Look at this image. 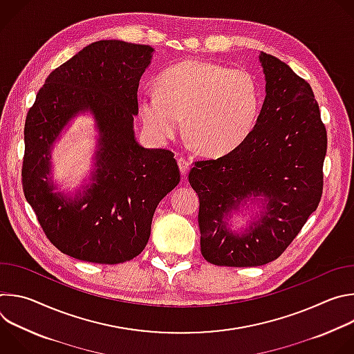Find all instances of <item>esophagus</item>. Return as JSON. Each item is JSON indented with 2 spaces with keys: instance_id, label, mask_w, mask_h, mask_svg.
<instances>
[{
  "instance_id": "1",
  "label": "esophagus",
  "mask_w": 354,
  "mask_h": 354,
  "mask_svg": "<svg viewBox=\"0 0 354 354\" xmlns=\"http://www.w3.org/2000/svg\"><path fill=\"white\" fill-rule=\"evenodd\" d=\"M178 165L180 169L182 175H186L189 172V167H190V161L186 157H179L178 158Z\"/></svg>"
}]
</instances>
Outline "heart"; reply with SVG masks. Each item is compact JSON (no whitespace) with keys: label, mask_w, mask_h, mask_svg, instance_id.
<instances>
[{"label":"heart","mask_w":354,"mask_h":354,"mask_svg":"<svg viewBox=\"0 0 354 354\" xmlns=\"http://www.w3.org/2000/svg\"><path fill=\"white\" fill-rule=\"evenodd\" d=\"M261 109L258 81L243 68L187 60L165 70L158 91L138 99L147 130L158 140L174 137L186 118V131L205 154L236 148L254 129Z\"/></svg>","instance_id":"heart-1"}]
</instances>
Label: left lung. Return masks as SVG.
I'll use <instances>...</instances> for the list:
<instances>
[{"label": "left lung", "instance_id": "8db88e82", "mask_svg": "<svg viewBox=\"0 0 354 354\" xmlns=\"http://www.w3.org/2000/svg\"><path fill=\"white\" fill-rule=\"evenodd\" d=\"M266 97L255 127L228 154L196 161L189 182L200 201L203 258L217 266L252 268L277 259L317 210L324 189L326 129L310 84L284 62L261 53ZM266 212L245 233L226 217L249 198Z\"/></svg>", "mask_w": 354, "mask_h": 354}]
</instances>
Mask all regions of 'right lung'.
Returning a JSON list of instances; mask_svg holds the SVG:
<instances>
[{
  "instance_id": "obj_1",
  "label": "right lung",
  "mask_w": 354,
  "mask_h": 354,
  "mask_svg": "<svg viewBox=\"0 0 354 354\" xmlns=\"http://www.w3.org/2000/svg\"><path fill=\"white\" fill-rule=\"evenodd\" d=\"M153 50L122 40L85 46L50 73L26 115L24 194L47 239L78 261L118 265L140 255L158 203L180 180L172 151L148 149L134 138L137 89ZM85 110L101 133L98 168L94 183L73 201L49 185V147Z\"/></svg>"
}]
</instances>
